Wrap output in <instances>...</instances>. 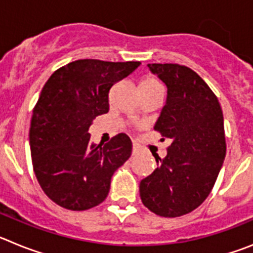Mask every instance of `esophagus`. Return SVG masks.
Instances as JSON below:
<instances>
[{
    "label": "esophagus",
    "mask_w": 253,
    "mask_h": 253,
    "mask_svg": "<svg viewBox=\"0 0 253 253\" xmlns=\"http://www.w3.org/2000/svg\"><path fill=\"white\" fill-rule=\"evenodd\" d=\"M140 149L139 147L137 146V144H133V156H137V154H139Z\"/></svg>",
    "instance_id": "1"
}]
</instances>
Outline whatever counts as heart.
<instances>
[{
  "label": "heart",
  "mask_w": 253,
  "mask_h": 253,
  "mask_svg": "<svg viewBox=\"0 0 253 253\" xmlns=\"http://www.w3.org/2000/svg\"><path fill=\"white\" fill-rule=\"evenodd\" d=\"M154 90H163L162 84L160 82V80H157L153 76H147V77H143L139 82V91L140 93L143 92H149V91Z\"/></svg>",
  "instance_id": "obj_1"
}]
</instances>
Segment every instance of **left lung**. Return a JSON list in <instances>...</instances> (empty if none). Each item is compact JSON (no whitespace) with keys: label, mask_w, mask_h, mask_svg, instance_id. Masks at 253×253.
<instances>
[{"label":"left lung","mask_w":253,"mask_h":253,"mask_svg":"<svg viewBox=\"0 0 253 253\" xmlns=\"http://www.w3.org/2000/svg\"><path fill=\"white\" fill-rule=\"evenodd\" d=\"M167 87L154 129L169 138L166 157L139 184L144 207L166 218L193 211L215 184L225 158L224 120L216 96L189 67L148 64Z\"/></svg>","instance_id":"1"}]
</instances>
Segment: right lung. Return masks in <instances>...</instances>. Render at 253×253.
Here are the masks:
<instances>
[{
  "instance_id": "right-lung-1",
  "label": "right lung",
  "mask_w": 253,
  "mask_h": 253,
  "mask_svg": "<svg viewBox=\"0 0 253 253\" xmlns=\"http://www.w3.org/2000/svg\"><path fill=\"white\" fill-rule=\"evenodd\" d=\"M140 62L78 59L49 77L33 110L30 151L35 176L49 199L86 210L106 199L111 177L130 157L124 133L106 144L90 142L91 123L109 111V91Z\"/></svg>"
}]
</instances>
